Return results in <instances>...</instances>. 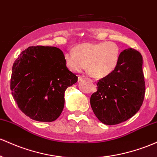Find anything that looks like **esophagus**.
Masks as SVG:
<instances>
[{
	"instance_id": "obj_1",
	"label": "esophagus",
	"mask_w": 157,
	"mask_h": 157,
	"mask_svg": "<svg viewBox=\"0 0 157 157\" xmlns=\"http://www.w3.org/2000/svg\"><path fill=\"white\" fill-rule=\"evenodd\" d=\"M84 78H85V77H84V75H79V76H78V81H82Z\"/></svg>"
}]
</instances>
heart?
Masks as SVG:
<instances>
[{"mask_svg": "<svg viewBox=\"0 0 157 157\" xmlns=\"http://www.w3.org/2000/svg\"><path fill=\"white\" fill-rule=\"evenodd\" d=\"M121 51L113 41L84 43L74 48V52L65 53L67 67L73 72H80L87 67L88 73L96 78L107 76L119 64Z\"/></svg>", "mask_w": 157, "mask_h": 157, "instance_id": "1", "label": "heart"}]
</instances>
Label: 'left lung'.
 <instances>
[{
    "label": "left lung",
    "mask_w": 157,
    "mask_h": 157,
    "mask_svg": "<svg viewBox=\"0 0 157 157\" xmlns=\"http://www.w3.org/2000/svg\"><path fill=\"white\" fill-rule=\"evenodd\" d=\"M97 88L91 95L90 105L100 121L113 125L133 117L142 106L145 93L140 52L133 48L123 50L117 67L98 80Z\"/></svg>",
    "instance_id": "1"
}]
</instances>
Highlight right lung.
Returning a JSON list of instances; mask_svg holds the SVG:
<instances>
[{"instance_id":"obj_1","label":"right lung","mask_w":157,"mask_h":157,"mask_svg":"<svg viewBox=\"0 0 157 157\" xmlns=\"http://www.w3.org/2000/svg\"><path fill=\"white\" fill-rule=\"evenodd\" d=\"M77 81L60 49L36 46L28 47L15 61L10 89L26 116L38 121H52L64 109L66 89Z\"/></svg>"}]
</instances>
